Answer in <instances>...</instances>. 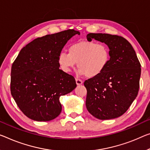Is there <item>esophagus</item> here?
Listing matches in <instances>:
<instances>
[{"label":"esophagus","mask_w":150,"mask_h":150,"mask_svg":"<svg viewBox=\"0 0 150 150\" xmlns=\"http://www.w3.org/2000/svg\"><path fill=\"white\" fill-rule=\"evenodd\" d=\"M76 84L78 85H80V84H82V83H83L82 80L79 79V78H76Z\"/></svg>","instance_id":"obj_1"}]
</instances>
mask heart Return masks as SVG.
<instances>
[{"label": "heart", "instance_id": "1", "mask_svg": "<svg viewBox=\"0 0 150 150\" xmlns=\"http://www.w3.org/2000/svg\"><path fill=\"white\" fill-rule=\"evenodd\" d=\"M110 58V49L105 43L82 41L71 44L68 53L61 52L57 62L65 72H70L78 62L79 74L94 78L104 72L109 65Z\"/></svg>", "mask_w": 150, "mask_h": 150}]
</instances>
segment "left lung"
<instances>
[{"mask_svg":"<svg viewBox=\"0 0 150 150\" xmlns=\"http://www.w3.org/2000/svg\"><path fill=\"white\" fill-rule=\"evenodd\" d=\"M86 38L88 41L94 39L105 43L110 54L104 72L84 82L87 90L86 109L101 120L117 118L125 113L136 98L141 64L132 45L123 37L88 33Z\"/></svg>","mask_w":150,"mask_h":150,"instance_id":"left-lung-1","label":"left lung"}]
</instances>
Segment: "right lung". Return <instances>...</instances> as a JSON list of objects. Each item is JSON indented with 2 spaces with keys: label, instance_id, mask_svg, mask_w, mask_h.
Masks as SVG:
<instances>
[{
  "label": "right lung",
  "instance_id": "obj_1",
  "mask_svg": "<svg viewBox=\"0 0 150 150\" xmlns=\"http://www.w3.org/2000/svg\"><path fill=\"white\" fill-rule=\"evenodd\" d=\"M80 32L68 29L38 38L21 50L13 63L11 93L20 110L29 119L48 121L62 111L59 97L76 86L74 76L59 69L62 48Z\"/></svg>",
  "mask_w": 150,
  "mask_h": 150
}]
</instances>
